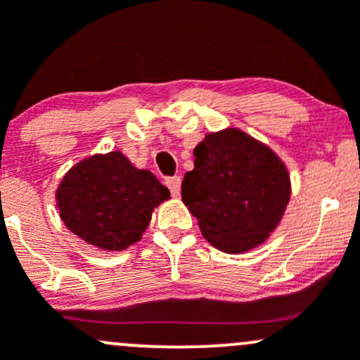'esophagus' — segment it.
I'll list each match as a JSON object with an SVG mask.
<instances>
[{
  "label": "esophagus",
  "instance_id": "esophagus-1",
  "mask_svg": "<svg viewBox=\"0 0 360 360\" xmlns=\"http://www.w3.org/2000/svg\"><path fill=\"white\" fill-rule=\"evenodd\" d=\"M165 184H167V186H169V190L172 191L174 197H179V193H181V177L179 176L167 177Z\"/></svg>",
  "mask_w": 360,
  "mask_h": 360
}]
</instances>
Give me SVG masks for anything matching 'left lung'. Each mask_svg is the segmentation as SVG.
Instances as JSON below:
<instances>
[{
	"label": "left lung",
	"instance_id": "left-lung-1",
	"mask_svg": "<svg viewBox=\"0 0 360 360\" xmlns=\"http://www.w3.org/2000/svg\"><path fill=\"white\" fill-rule=\"evenodd\" d=\"M193 155L181 193L207 242L228 254L263 244L291 198L284 162L240 129L207 134Z\"/></svg>",
	"mask_w": 360,
	"mask_h": 360
}]
</instances>
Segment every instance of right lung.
I'll list each match as a JSON object with an SVG mask.
<instances>
[{
	"instance_id": "right-lung-1",
	"label": "right lung",
	"mask_w": 360,
	"mask_h": 360,
	"mask_svg": "<svg viewBox=\"0 0 360 360\" xmlns=\"http://www.w3.org/2000/svg\"><path fill=\"white\" fill-rule=\"evenodd\" d=\"M60 219L86 244L125 250L141 240L170 191L122 151L92 155L68 170L56 191Z\"/></svg>"
}]
</instances>
